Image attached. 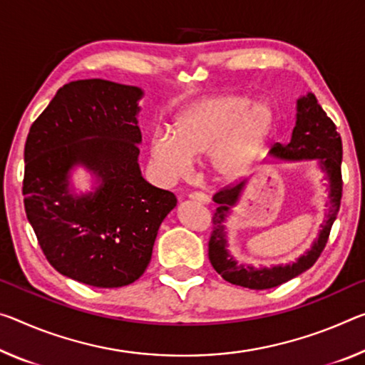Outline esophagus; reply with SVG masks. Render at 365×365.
<instances>
[{
    "label": "esophagus",
    "instance_id": "1",
    "mask_svg": "<svg viewBox=\"0 0 365 365\" xmlns=\"http://www.w3.org/2000/svg\"><path fill=\"white\" fill-rule=\"evenodd\" d=\"M190 198H192L193 201H198V203H201V205H207V203H210V196H207V195L203 193V192H193V193H190Z\"/></svg>",
    "mask_w": 365,
    "mask_h": 365
}]
</instances>
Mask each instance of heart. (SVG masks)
<instances>
[{"mask_svg":"<svg viewBox=\"0 0 365 365\" xmlns=\"http://www.w3.org/2000/svg\"><path fill=\"white\" fill-rule=\"evenodd\" d=\"M274 128L268 103L250 106L245 96L207 97L185 108L172 125V135L155 131L151 158L167 177L192 170L193 158L211 154V164L222 180L247 173Z\"/></svg>","mask_w":365,"mask_h":365,"instance_id":"b5f03b06","label":"heart"}]
</instances>
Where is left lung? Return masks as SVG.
<instances>
[{
    "instance_id": "left-lung-1",
    "label": "left lung",
    "mask_w": 365,
    "mask_h": 365,
    "mask_svg": "<svg viewBox=\"0 0 365 365\" xmlns=\"http://www.w3.org/2000/svg\"><path fill=\"white\" fill-rule=\"evenodd\" d=\"M273 153L282 159H320L322 169L327 172L329 180V212L327 221L323 222L318 240L305 255L300 257L296 263L286 266H274V268L255 269L253 266L237 264L232 257H229L227 242H225L224 221L227 217V211L239 200V195L244 188V183H229L222 187L212 196L214 203H217V210L212 214V232L210 237V262L212 268L221 274L230 284L257 289H271L281 286L292 277L307 271L310 266L322 255L323 248L327 247L329 230L336 219L343 193V177H341V159H343V144L341 136L336 131V125L328 117L325 110L320 107L317 97L309 94L307 97L297 101V121L292 131V140L287 144L276 143Z\"/></svg>"
}]
</instances>
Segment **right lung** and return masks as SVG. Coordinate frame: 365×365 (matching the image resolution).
<instances>
[{"mask_svg": "<svg viewBox=\"0 0 365 365\" xmlns=\"http://www.w3.org/2000/svg\"><path fill=\"white\" fill-rule=\"evenodd\" d=\"M135 86L81 79L58 89L29 130L22 195L45 258L63 276L94 287L135 282L151 262L159 225L177 205L141 177ZM100 175L94 195L73 199L67 172Z\"/></svg>", "mask_w": 365, "mask_h": 365, "instance_id": "1", "label": "right lung"}]
</instances>
